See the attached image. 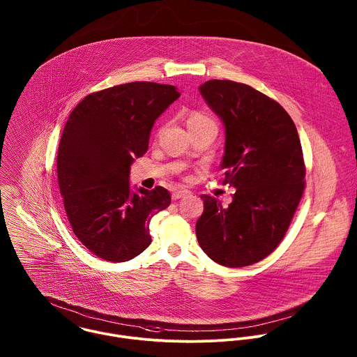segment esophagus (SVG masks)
I'll use <instances>...</instances> for the list:
<instances>
[{"mask_svg": "<svg viewBox=\"0 0 357 357\" xmlns=\"http://www.w3.org/2000/svg\"><path fill=\"white\" fill-rule=\"evenodd\" d=\"M190 195V192L188 191H174L173 194H172V199L173 201H176V199H181V198H185V197H188Z\"/></svg>", "mask_w": 357, "mask_h": 357, "instance_id": "34e87169", "label": "esophagus"}]
</instances>
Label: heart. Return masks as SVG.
I'll use <instances>...</instances> for the list:
<instances>
[{
	"mask_svg": "<svg viewBox=\"0 0 357 357\" xmlns=\"http://www.w3.org/2000/svg\"><path fill=\"white\" fill-rule=\"evenodd\" d=\"M204 122H213L208 116H206L201 112H194L190 119H188V125H195V123H204Z\"/></svg>",
	"mask_w": 357,
	"mask_h": 357,
	"instance_id": "heart-1",
	"label": "heart"
}]
</instances>
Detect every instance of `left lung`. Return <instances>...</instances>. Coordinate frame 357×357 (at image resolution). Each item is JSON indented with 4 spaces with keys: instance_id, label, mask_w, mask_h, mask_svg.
Segmentation results:
<instances>
[{
    "instance_id": "left-lung-1",
    "label": "left lung",
    "mask_w": 357,
    "mask_h": 357,
    "mask_svg": "<svg viewBox=\"0 0 357 357\" xmlns=\"http://www.w3.org/2000/svg\"><path fill=\"white\" fill-rule=\"evenodd\" d=\"M199 92L224 123V183L236 191L228 207L201 197L197 238L217 264L248 266L278 248L301 201L305 165L298 132L279 102L249 85L211 79Z\"/></svg>"
}]
</instances>
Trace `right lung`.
Segmentation results:
<instances>
[{"label": "right lung", "instance_id": "obj_1", "mask_svg": "<svg viewBox=\"0 0 357 357\" xmlns=\"http://www.w3.org/2000/svg\"><path fill=\"white\" fill-rule=\"evenodd\" d=\"M180 98L173 85L130 82L88 95L70 114L57 178L71 228L93 255L123 262L151 243L150 221L170 204L163 187L130 188V166L149 150L158 116Z\"/></svg>", "mask_w": 357, "mask_h": 357}]
</instances>
